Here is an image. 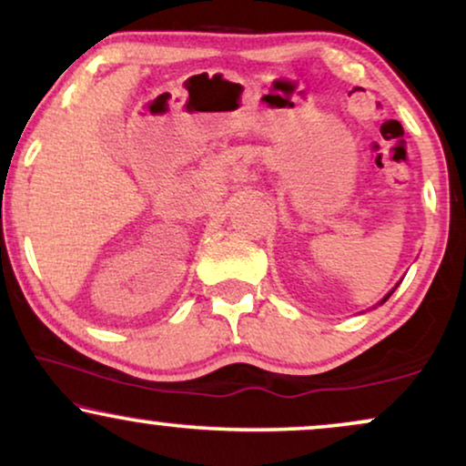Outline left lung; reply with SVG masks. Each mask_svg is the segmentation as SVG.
<instances>
[{
    "mask_svg": "<svg viewBox=\"0 0 466 466\" xmlns=\"http://www.w3.org/2000/svg\"><path fill=\"white\" fill-rule=\"evenodd\" d=\"M392 292H394V290H390V292H388V295H386V297H384V299H381V301H380V305H381V303H386V301H388V299H390V295H392Z\"/></svg>",
    "mask_w": 466,
    "mask_h": 466,
    "instance_id": "left-lung-1",
    "label": "left lung"
}]
</instances>
